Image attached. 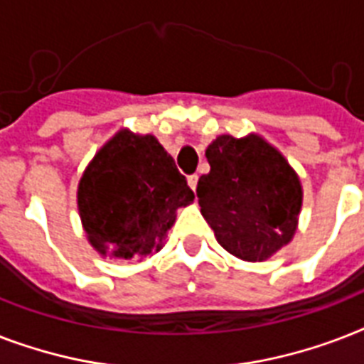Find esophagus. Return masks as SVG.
I'll return each instance as SVG.
<instances>
[{
  "label": "esophagus",
  "instance_id": "esophagus-1",
  "mask_svg": "<svg viewBox=\"0 0 364 364\" xmlns=\"http://www.w3.org/2000/svg\"><path fill=\"white\" fill-rule=\"evenodd\" d=\"M188 187L193 188V191H196V185H198V176H188Z\"/></svg>",
  "mask_w": 364,
  "mask_h": 364
}]
</instances>
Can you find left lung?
Returning a JSON list of instances; mask_svg holds the SVG:
<instances>
[{"label":"left lung","mask_w":364,"mask_h":364,"mask_svg":"<svg viewBox=\"0 0 364 364\" xmlns=\"http://www.w3.org/2000/svg\"><path fill=\"white\" fill-rule=\"evenodd\" d=\"M210 173L196 196L217 242L242 260L257 262L293 240L302 208L296 171L257 134L219 136L205 149Z\"/></svg>","instance_id":"1"}]
</instances>
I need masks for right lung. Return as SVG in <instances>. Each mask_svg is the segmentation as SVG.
I'll use <instances>...</instances> for the list:
<instances>
[{"mask_svg":"<svg viewBox=\"0 0 364 364\" xmlns=\"http://www.w3.org/2000/svg\"><path fill=\"white\" fill-rule=\"evenodd\" d=\"M194 193L151 134L117 132L82 173L77 205L88 242L100 255L130 260L162 249L176 211Z\"/></svg>","mask_w":364,"mask_h":364,"instance_id":"add662e5","label":"right lung"}]
</instances>
